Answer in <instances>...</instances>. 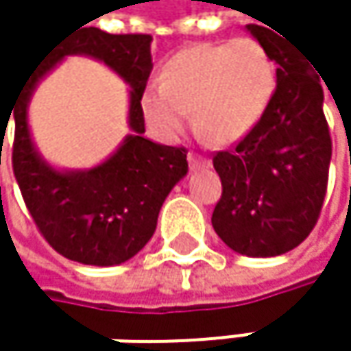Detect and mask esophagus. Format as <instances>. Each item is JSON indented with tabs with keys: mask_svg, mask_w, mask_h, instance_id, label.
<instances>
[{
	"mask_svg": "<svg viewBox=\"0 0 351 351\" xmlns=\"http://www.w3.org/2000/svg\"><path fill=\"white\" fill-rule=\"evenodd\" d=\"M189 167H191V171H197V169H209L211 167V160L209 158H205V156H199V154H195V152H189Z\"/></svg>",
	"mask_w": 351,
	"mask_h": 351,
	"instance_id": "1",
	"label": "esophagus"
}]
</instances>
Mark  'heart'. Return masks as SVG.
Masks as SVG:
<instances>
[{"mask_svg": "<svg viewBox=\"0 0 351 351\" xmlns=\"http://www.w3.org/2000/svg\"><path fill=\"white\" fill-rule=\"evenodd\" d=\"M276 69L254 38L197 44L171 56L158 85L144 89L140 107L150 130L176 138L195 115L197 130L215 144L247 136L270 106Z\"/></svg>", "mask_w": 351, "mask_h": 351, "instance_id": "obj_1", "label": "heart"}]
</instances>
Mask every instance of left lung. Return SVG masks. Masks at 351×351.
<instances>
[{"mask_svg": "<svg viewBox=\"0 0 351 351\" xmlns=\"http://www.w3.org/2000/svg\"><path fill=\"white\" fill-rule=\"evenodd\" d=\"M245 28L278 64L276 89L244 140L213 156L223 191L211 223L234 252L270 258L297 247L315 228L331 136L315 64L280 32L256 24Z\"/></svg>", "mask_w": 351, "mask_h": 351, "instance_id": "8db88e82", "label": "left lung"}]
</instances>
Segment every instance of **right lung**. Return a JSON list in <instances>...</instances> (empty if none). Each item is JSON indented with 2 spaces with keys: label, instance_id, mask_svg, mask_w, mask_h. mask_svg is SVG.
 I'll use <instances>...</instances> for the list:
<instances>
[{
  "label": "right lung",
  "instance_id": "obj_1",
  "mask_svg": "<svg viewBox=\"0 0 351 351\" xmlns=\"http://www.w3.org/2000/svg\"><path fill=\"white\" fill-rule=\"evenodd\" d=\"M150 42V34H107L99 28L64 36L44 56L12 107V165L24 203L46 242L69 260L115 266L136 256L152 238L165 199L189 171L184 148L144 138L140 99L152 71ZM69 53L106 62L130 85L132 134L106 163L89 171L50 167L37 154L27 128V104L35 85ZM10 115L3 125L0 121L1 136Z\"/></svg>",
  "mask_w": 351,
  "mask_h": 351
}]
</instances>
